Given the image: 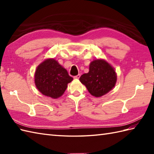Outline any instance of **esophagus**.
Instances as JSON below:
<instances>
[{
  "mask_svg": "<svg viewBox=\"0 0 154 154\" xmlns=\"http://www.w3.org/2000/svg\"><path fill=\"white\" fill-rule=\"evenodd\" d=\"M80 76H81V75H80V74H78L77 75H76V76H75V77H74V79H79Z\"/></svg>",
  "mask_w": 154,
  "mask_h": 154,
  "instance_id": "34e87169",
  "label": "esophagus"
}]
</instances>
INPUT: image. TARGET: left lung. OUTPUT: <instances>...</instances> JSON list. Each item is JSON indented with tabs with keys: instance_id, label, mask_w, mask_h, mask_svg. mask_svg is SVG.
<instances>
[{
	"instance_id": "1",
	"label": "left lung",
	"mask_w": 154,
	"mask_h": 154,
	"mask_svg": "<svg viewBox=\"0 0 154 154\" xmlns=\"http://www.w3.org/2000/svg\"><path fill=\"white\" fill-rule=\"evenodd\" d=\"M79 80L91 95L100 97L114 87L117 75L114 68L106 60L97 59L91 62L89 72L81 75Z\"/></svg>"
}]
</instances>
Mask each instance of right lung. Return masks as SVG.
Segmentation results:
<instances>
[{"label":"right lung","instance_id":"1","mask_svg":"<svg viewBox=\"0 0 154 154\" xmlns=\"http://www.w3.org/2000/svg\"><path fill=\"white\" fill-rule=\"evenodd\" d=\"M67 71L54 58H48L37 67L34 83L40 92L52 99L62 96L67 84L73 81Z\"/></svg>","mask_w":154,"mask_h":154}]
</instances>
